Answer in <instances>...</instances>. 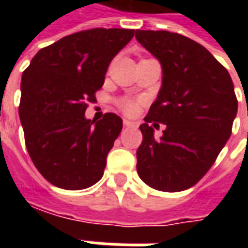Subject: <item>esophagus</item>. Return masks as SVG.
<instances>
[{
  "label": "esophagus",
  "mask_w": 248,
  "mask_h": 248,
  "mask_svg": "<svg viewBox=\"0 0 248 248\" xmlns=\"http://www.w3.org/2000/svg\"><path fill=\"white\" fill-rule=\"evenodd\" d=\"M124 124L126 126V127H135V126H137V124H135V122H133V121H129V119H124Z\"/></svg>",
  "instance_id": "1"
}]
</instances>
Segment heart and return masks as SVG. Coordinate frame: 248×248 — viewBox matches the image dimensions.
Masks as SVG:
<instances>
[{
	"mask_svg": "<svg viewBox=\"0 0 248 248\" xmlns=\"http://www.w3.org/2000/svg\"><path fill=\"white\" fill-rule=\"evenodd\" d=\"M118 106L124 114L131 115V114H134L135 111H137L138 103L135 102L134 99H131V98H122V99H119L118 101Z\"/></svg>",
	"mask_w": 248,
	"mask_h": 248,
	"instance_id": "obj_1",
	"label": "heart"
}]
</instances>
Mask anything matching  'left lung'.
I'll return each mask as SVG.
<instances>
[{
    "mask_svg": "<svg viewBox=\"0 0 248 248\" xmlns=\"http://www.w3.org/2000/svg\"><path fill=\"white\" fill-rule=\"evenodd\" d=\"M135 38L162 66V86L151 105L137 171L147 185L166 192L190 188L210 170L231 135L238 111L234 83L201 44L166 30H137ZM167 124L161 139L150 123Z\"/></svg>",
    "mask_w": 248,
    "mask_h": 248,
    "instance_id": "1",
    "label": "left lung"
}]
</instances>
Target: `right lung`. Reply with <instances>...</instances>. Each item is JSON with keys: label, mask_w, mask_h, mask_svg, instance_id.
I'll use <instances>...</instances> for the list:
<instances>
[{"label": "right lung", "mask_w": 248, "mask_h": 248, "mask_svg": "<svg viewBox=\"0 0 248 248\" xmlns=\"http://www.w3.org/2000/svg\"><path fill=\"white\" fill-rule=\"evenodd\" d=\"M133 29L83 30L41 49L21 79L19 119L37 170L51 185L82 190L102 178L122 119L106 113L86 119L110 62L134 37Z\"/></svg>", "instance_id": "1"}]
</instances>
